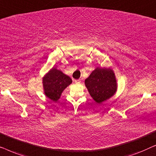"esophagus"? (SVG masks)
Instances as JSON below:
<instances>
[{
    "instance_id": "34e87169",
    "label": "esophagus",
    "mask_w": 156,
    "mask_h": 156,
    "mask_svg": "<svg viewBox=\"0 0 156 156\" xmlns=\"http://www.w3.org/2000/svg\"><path fill=\"white\" fill-rule=\"evenodd\" d=\"M74 82L76 83V84H78V83H80L81 82V80H74Z\"/></svg>"
}]
</instances>
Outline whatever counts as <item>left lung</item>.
<instances>
[{"mask_svg": "<svg viewBox=\"0 0 156 156\" xmlns=\"http://www.w3.org/2000/svg\"><path fill=\"white\" fill-rule=\"evenodd\" d=\"M84 83L89 94L98 104L110 99L117 90L116 76L111 68L97 67Z\"/></svg>", "mask_w": 156, "mask_h": 156, "instance_id": "1", "label": "left lung"}]
</instances>
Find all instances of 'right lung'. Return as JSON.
Segmentation results:
<instances>
[{
    "label": "right lung",
    "instance_id": "1",
    "mask_svg": "<svg viewBox=\"0 0 156 156\" xmlns=\"http://www.w3.org/2000/svg\"><path fill=\"white\" fill-rule=\"evenodd\" d=\"M72 82V79L69 76L53 67L42 78L44 94L53 101H57L60 98L62 91Z\"/></svg>",
    "mask_w": 156,
    "mask_h": 156
}]
</instances>
